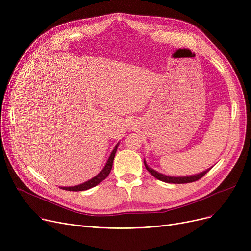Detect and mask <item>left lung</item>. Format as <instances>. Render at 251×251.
<instances>
[{"label": "left lung", "mask_w": 251, "mask_h": 251, "mask_svg": "<svg viewBox=\"0 0 251 251\" xmlns=\"http://www.w3.org/2000/svg\"><path fill=\"white\" fill-rule=\"evenodd\" d=\"M144 166H146L147 170L149 171V172L154 177L156 178L157 180H161L163 182H166V183H173V184H184V183H191V182H194V181H197L200 180L201 178H202L208 171L212 169L209 168L205 171H203V172L200 173V174H196V175H192V176H184V177H174V176H167V175H164L162 173H159L156 172V171H154L153 169L150 168L148 166V164L146 163V161H144Z\"/></svg>", "instance_id": "obj_1"}]
</instances>
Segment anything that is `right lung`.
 Wrapping results in <instances>:
<instances>
[{"mask_svg": "<svg viewBox=\"0 0 251 251\" xmlns=\"http://www.w3.org/2000/svg\"><path fill=\"white\" fill-rule=\"evenodd\" d=\"M118 146H119V143L116 144V147L114 148L113 151L111 152V155L109 157V160L107 161V163H105L103 169L100 171V172L97 176H95L94 178H91L90 180H88V181H86V182H84L82 184H79V185L70 186V187H61V189L68 190V191H83V190H87V189H90L92 187L97 186L98 184H100L101 181H103L105 178L109 176L111 170H112V167H113L114 157H115Z\"/></svg>", "mask_w": 251, "mask_h": 251, "instance_id": "1", "label": "right lung"}]
</instances>
